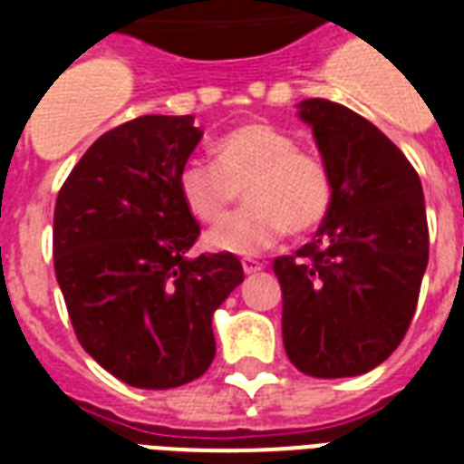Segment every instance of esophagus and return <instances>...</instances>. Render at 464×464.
Here are the masks:
<instances>
[{
  "instance_id": "34e87169",
  "label": "esophagus",
  "mask_w": 464,
  "mask_h": 464,
  "mask_svg": "<svg viewBox=\"0 0 464 464\" xmlns=\"http://www.w3.org/2000/svg\"><path fill=\"white\" fill-rule=\"evenodd\" d=\"M241 266H243V271L248 273V276H253V273H261V271H263V263H261V261H253V258H243Z\"/></svg>"
}]
</instances>
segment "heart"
Returning <instances> with one entry per match:
<instances>
[{"label": "heart", "mask_w": 464, "mask_h": 464, "mask_svg": "<svg viewBox=\"0 0 464 464\" xmlns=\"http://www.w3.org/2000/svg\"><path fill=\"white\" fill-rule=\"evenodd\" d=\"M213 163L191 161L179 173V193L196 221L218 223L236 190L244 188L246 212L206 233V248L253 256L291 236L318 228L333 201L325 163L298 149L291 133L266 121L243 123L211 146Z\"/></svg>", "instance_id": "obj_1"}]
</instances>
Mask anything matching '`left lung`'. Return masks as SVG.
I'll return each mask as SVG.
<instances>
[{
    "instance_id": "left-lung-1",
    "label": "left lung",
    "mask_w": 464,
    "mask_h": 464,
    "mask_svg": "<svg viewBox=\"0 0 464 464\" xmlns=\"http://www.w3.org/2000/svg\"><path fill=\"white\" fill-rule=\"evenodd\" d=\"M331 173L333 201L315 238L273 261L283 291V345L313 378L378 368L405 338L428 268L425 196L405 153L348 106L305 99Z\"/></svg>"
}]
</instances>
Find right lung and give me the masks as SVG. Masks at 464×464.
I'll return each mask as SVG.
<instances>
[{
  "mask_svg": "<svg viewBox=\"0 0 464 464\" xmlns=\"http://www.w3.org/2000/svg\"><path fill=\"white\" fill-rule=\"evenodd\" d=\"M203 131L193 116H139L99 136L59 191L54 271L82 348L131 388L201 378L216 355L213 313L243 266L188 258L198 238L179 173Z\"/></svg>",
  "mask_w": 464,
  "mask_h": 464,
  "instance_id": "right-lung-1",
  "label": "right lung"
}]
</instances>
